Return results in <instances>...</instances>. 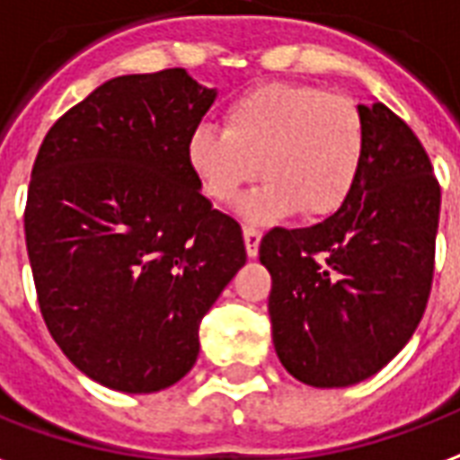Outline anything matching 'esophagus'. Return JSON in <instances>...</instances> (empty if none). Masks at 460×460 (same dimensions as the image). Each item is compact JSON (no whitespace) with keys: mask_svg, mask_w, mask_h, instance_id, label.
I'll return each mask as SVG.
<instances>
[{"mask_svg":"<svg viewBox=\"0 0 460 460\" xmlns=\"http://www.w3.org/2000/svg\"><path fill=\"white\" fill-rule=\"evenodd\" d=\"M243 237H244V250L250 257H257L260 252V240H262V233L252 226H244L243 227Z\"/></svg>","mask_w":460,"mask_h":460,"instance_id":"1","label":"esophagus"}]
</instances>
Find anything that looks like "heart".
<instances>
[{
	"mask_svg": "<svg viewBox=\"0 0 460 460\" xmlns=\"http://www.w3.org/2000/svg\"><path fill=\"white\" fill-rule=\"evenodd\" d=\"M367 132L350 97L318 85L270 83L234 97L226 129L200 124L189 137V164L216 203H233L262 173L264 183L240 203L252 223L291 216H333L353 193Z\"/></svg>",
	"mask_w": 460,
	"mask_h": 460,
	"instance_id": "obj_1",
	"label": "heart"
}]
</instances>
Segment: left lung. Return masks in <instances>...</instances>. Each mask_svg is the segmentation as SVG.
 Masks as SVG:
<instances>
[{"label": "left lung", "mask_w": 460, "mask_h": 460, "mask_svg": "<svg viewBox=\"0 0 460 460\" xmlns=\"http://www.w3.org/2000/svg\"><path fill=\"white\" fill-rule=\"evenodd\" d=\"M360 112L365 161L341 210L318 226L274 227L260 243L274 350L314 387L382 370L417 331L434 281L441 189L429 154L387 105Z\"/></svg>", "instance_id": "obj_1"}]
</instances>
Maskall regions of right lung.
<instances>
[{
    "label": "right lung",
    "mask_w": 460,
    "mask_h": 460,
    "mask_svg": "<svg viewBox=\"0 0 460 460\" xmlns=\"http://www.w3.org/2000/svg\"><path fill=\"white\" fill-rule=\"evenodd\" d=\"M213 100L183 68L119 75L70 107L33 161L23 233L41 316L110 390L179 382L247 260L240 223L200 193L186 152Z\"/></svg>",
    "instance_id": "right-lung-1"
}]
</instances>
